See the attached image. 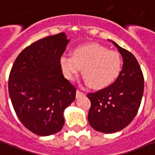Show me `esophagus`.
<instances>
[{
  "label": "esophagus",
  "mask_w": 155,
  "mask_h": 155,
  "mask_svg": "<svg viewBox=\"0 0 155 155\" xmlns=\"http://www.w3.org/2000/svg\"><path fill=\"white\" fill-rule=\"evenodd\" d=\"M84 95V93L81 92L80 90H77V92H76V97L78 98V97H81V96H83Z\"/></svg>",
  "instance_id": "1"
}]
</instances>
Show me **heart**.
<instances>
[{"label":"heart","instance_id":"obj_1","mask_svg":"<svg viewBox=\"0 0 155 155\" xmlns=\"http://www.w3.org/2000/svg\"><path fill=\"white\" fill-rule=\"evenodd\" d=\"M60 67L69 81L75 80L82 68L86 82L93 89L100 90L116 80L122 69V60L117 52L93 43L76 47L72 57H61Z\"/></svg>","mask_w":155,"mask_h":155}]
</instances>
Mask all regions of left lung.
Instances as JSON below:
<instances>
[{"label":"left lung","instance_id":"left-lung-1","mask_svg":"<svg viewBox=\"0 0 155 155\" xmlns=\"http://www.w3.org/2000/svg\"><path fill=\"white\" fill-rule=\"evenodd\" d=\"M112 42L123 59L122 70L110 86L87 94L91 102L89 123L97 131L106 134L121 130L132 122L144 91V78L135 57Z\"/></svg>","mask_w":155,"mask_h":155}]
</instances>
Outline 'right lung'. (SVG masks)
Returning <instances> with one entry per match:
<instances>
[{"instance_id": "add662e5", "label": "right lung", "mask_w": 155, "mask_h": 155, "mask_svg": "<svg viewBox=\"0 0 155 155\" xmlns=\"http://www.w3.org/2000/svg\"><path fill=\"white\" fill-rule=\"evenodd\" d=\"M69 41L65 33L37 41L22 50L10 71L8 93L16 114L38 135L59 132L65 124L63 112L76 97V88L60 67Z\"/></svg>"}]
</instances>
